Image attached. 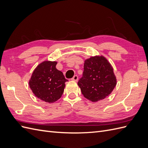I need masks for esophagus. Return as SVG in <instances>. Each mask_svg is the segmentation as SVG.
<instances>
[{"mask_svg": "<svg viewBox=\"0 0 148 148\" xmlns=\"http://www.w3.org/2000/svg\"><path fill=\"white\" fill-rule=\"evenodd\" d=\"M71 79L73 80V81H75V82H77L78 79V75H75L74 77L71 78Z\"/></svg>", "mask_w": 148, "mask_h": 148, "instance_id": "34e87169", "label": "esophagus"}]
</instances>
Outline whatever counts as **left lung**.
Segmentation results:
<instances>
[{
    "label": "left lung",
    "instance_id": "8db88e82",
    "mask_svg": "<svg viewBox=\"0 0 148 148\" xmlns=\"http://www.w3.org/2000/svg\"><path fill=\"white\" fill-rule=\"evenodd\" d=\"M116 78L109 62L103 56L85 60L82 77L78 85L82 95L92 102L104 99L116 86Z\"/></svg>",
    "mask_w": 148,
    "mask_h": 148
}]
</instances>
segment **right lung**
Returning <instances> with one entry per match:
<instances>
[{
  "mask_svg": "<svg viewBox=\"0 0 148 148\" xmlns=\"http://www.w3.org/2000/svg\"><path fill=\"white\" fill-rule=\"evenodd\" d=\"M56 62L45 61L34 70L29 85L34 95L39 99L52 103L63 95L65 83L68 82L63 73L56 69Z\"/></svg>",
  "mask_w": 148,
  "mask_h": 148,
  "instance_id": "obj_1",
  "label": "right lung"
}]
</instances>
